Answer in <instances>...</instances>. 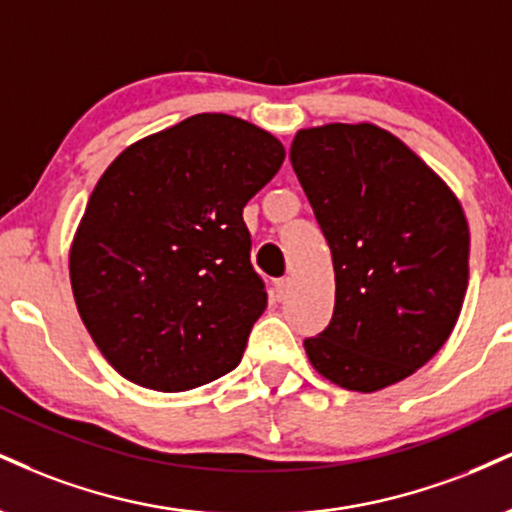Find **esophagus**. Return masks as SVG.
<instances>
[{
    "instance_id": "34e87169",
    "label": "esophagus",
    "mask_w": 512,
    "mask_h": 512,
    "mask_svg": "<svg viewBox=\"0 0 512 512\" xmlns=\"http://www.w3.org/2000/svg\"><path fill=\"white\" fill-rule=\"evenodd\" d=\"M288 291H291V279H276V281H274V295H276V300H286Z\"/></svg>"
}]
</instances>
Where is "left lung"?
Returning <instances> with one entry per match:
<instances>
[{
    "instance_id": "8db88e82",
    "label": "left lung",
    "mask_w": 512,
    "mask_h": 512,
    "mask_svg": "<svg viewBox=\"0 0 512 512\" xmlns=\"http://www.w3.org/2000/svg\"><path fill=\"white\" fill-rule=\"evenodd\" d=\"M291 164L336 272L334 315L305 338L307 357L348 391L410 377L446 343L463 307V207L415 152L372 123L300 131Z\"/></svg>"
}]
</instances>
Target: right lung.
<instances>
[{
  "label": "right lung",
  "instance_id": "right-lung-1",
  "mask_svg": "<svg viewBox=\"0 0 512 512\" xmlns=\"http://www.w3.org/2000/svg\"><path fill=\"white\" fill-rule=\"evenodd\" d=\"M283 157L248 121L195 114L104 171L73 240L71 286L121 377L176 393L236 369L267 305L243 207Z\"/></svg>",
  "mask_w": 512,
  "mask_h": 512
}]
</instances>
